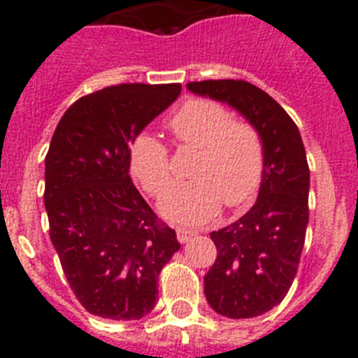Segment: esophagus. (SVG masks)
<instances>
[{
  "mask_svg": "<svg viewBox=\"0 0 358 358\" xmlns=\"http://www.w3.org/2000/svg\"><path fill=\"white\" fill-rule=\"evenodd\" d=\"M176 233H177V240H179L181 243H186L189 238H192V236L195 235L194 231L186 229V227H177Z\"/></svg>",
  "mask_w": 358,
  "mask_h": 358,
  "instance_id": "1",
  "label": "esophagus"
}]
</instances>
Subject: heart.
Segmentation results:
<instances>
[{"mask_svg":"<svg viewBox=\"0 0 358 358\" xmlns=\"http://www.w3.org/2000/svg\"><path fill=\"white\" fill-rule=\"evenodd\" d=\"M179 145L197 150L192 181L173 186L161 202V213L173 222L202 224L220 206L240 208L255 199L265 170L260 132L249 122L233 120L222 103L192 98L169 120ZM129 169L141 188L161 197L172 182L169 148L150 132L136 134L129 147Z\"/></svg>","mask_w":358,"mask_h":358,"instance_id":"heart-1","label":"heart"}]
</instances>
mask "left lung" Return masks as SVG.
I'll return each instance as SVG.
<instances>
[{"label": "left lung", "mask_w": 358, "mask_h": 358, "mask_svg": "<svg viewBox=\"0 0 358 358\" xmlns=\"http://www.w3.org/2000/svg\"><path fill=\"white\" fill-rule=\"evenodd\" d=\"M186 87L235 107L264 140L258 201L236 222L211 233L217 260L204 276V294L217 314L256 317L283 301L305 245L310 172L301 134L287 110L251 82L224 78Z\"/></svg>", "instance_id": "8db88e82"}]
</instances>
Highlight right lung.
Masks as SVG:
<instances>
[{"mask_svg": "<svg viewBox=\"0 0 358 358\" xmlns=\"http://www.w3.org/2000/svg\"><path fill=\"white\" fill-rule=\"evenodd\" d=\"M181 93V84H118L78 98L46 154L50 238L73 294L90 314L141 319L179 251L129 176V145Z\"/></svg>", "mask_w": 358, "mask_h": 358, "instance_id": "obj_1", "label": "right lung"}]
</instances>
